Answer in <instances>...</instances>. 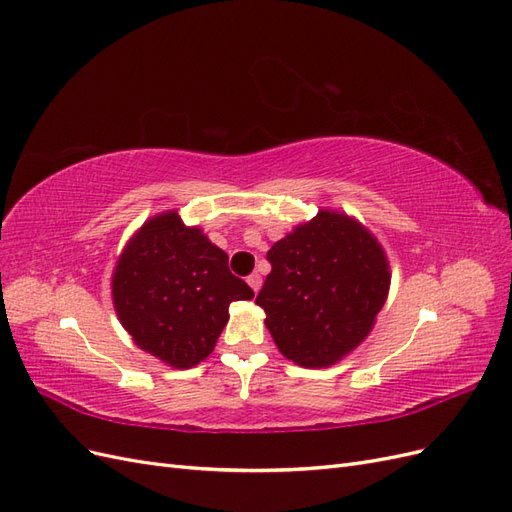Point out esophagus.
Wrapping results in <instances>:
<instances>
[{
    "label": "esophagus",
    "mask_w": 512,
    "mask_h": 512,
    "mask_svg": "<svg viewBox=\"0 0 512 512\" xmlns=\"http://www.w3.org/2000/svg\"><path fill=\"white\" fill-rule=\"evenodd\" d=\"M247 284H250V288H252L254 292H258L260 286H262V277H260L258 273H252L250 277H247Z\"/></svg>",
    "instance_id": "esophagus-1"
}]
</instances>
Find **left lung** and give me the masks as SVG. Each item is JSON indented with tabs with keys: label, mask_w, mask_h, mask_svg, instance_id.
I'll return each mask as SVG.
<instances>
[{
	"label": "left lung",
	"mask_w": 512,
	"mask_h": 512,
	"mask_svg": "<svg viewBox=\"0 0 512 512\" xmlns=\"http://www.w3.org/2000/svg\"><path fill=\"white\" fill-rule=\"evenodd\" d=\"M256 303L286 359L329 367L374 327L391 286L389 260L371 232L344 213L316 218L277 241Z\"/></svg>",
	"instance_id": "1"
}]
</instances>
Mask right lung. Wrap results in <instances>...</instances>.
Masks as SVG:
<instances>
[{"instance_id": "1", "label": "right lung", "mask_w": 512, "mask_h": 512, "mask_svg": "<svg viewBox=\"0 0 512 512\" xmlns=\"http://www.w3.org/2000/svg\"><path fill=\"white\" fill-rule=\"evenodd\" d=\"M254 290L228 269V256L177 211L147 220L123 247L113 305L134 344L175 369L205 361L228 322V305Z\"/></svg>"}]
</instances>
